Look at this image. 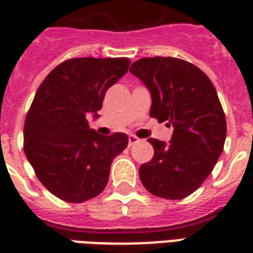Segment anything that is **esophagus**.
<instances>
[{
    "instance_id": "34e87169",
    "label": "esophagus",
    "mask_w": 253,
    "mask_h": 253,
    "mask_svg": "<svg viewBox=\"0 0 253 253\" xmlns=\"http://www.w3.org/2000/svg\"><path fill=\"white\" fill-rule=\"evenodd\" d=\"M139 142V138L138 136H135V135H130L128 136V146H134L135 143H138Z\"/></svg>"
}]
</instances>
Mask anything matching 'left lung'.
I'll return each mask as SVG.
<instances>
[{
  "label": "left lung",
  "instance_id": "8db88e82",
  "mask_svg": "<svg viewBox=\"0 0 253 253\" xmlns=\"http://www.w3.org/2000/svg\"><path fill=\"white\" fill-rule=\"evenodd\" d=\"M130 72L151 91L150 115L173 127L170 142L150 138L154 158L139 168L144 188L166 200H182L200 188L223 151L227 125L212 83L189 61L143 57Z\"/></svg>",
  "mask_w": 253,
  "mask_h": 253
}]
</instances>
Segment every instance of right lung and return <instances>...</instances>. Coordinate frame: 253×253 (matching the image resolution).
<instances>
[{
  "label": "right lung",
  "instance_id": "obj_1",
  "mask_svg": "<svg viewBox=\"0 0 253 253\" xmlns=\"http://www.w3.org/2000/svg\"><path fill=\"white\" fill-rule=\"evenodd\" d=\"M127 57H75L53 68L26 115L23 150L43 186L80 204L102 193L111 163L128 144L123 132L97 134L87 115L101 110L107 89L128 71Z\"/></svg>",
  "mask_w": 253,
  "mask_h": 253
}]
</instances>
